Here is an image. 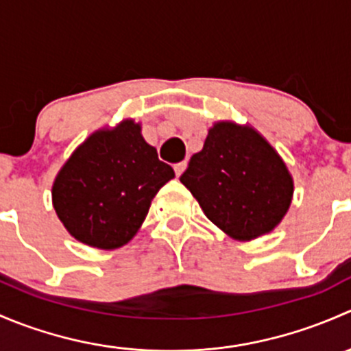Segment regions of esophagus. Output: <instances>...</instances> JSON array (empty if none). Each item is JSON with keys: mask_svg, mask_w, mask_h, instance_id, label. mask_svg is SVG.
<instances>
[{"mask_svg": "<svg viewBox=\"0 0 351 351\" xmlns=\"http://www.w3.org/2000/svg\"><path fill=\"white\" fill-rule=\"evenodd\" d=\"M186 165H189V162H186V161H182V162H176V165L173 166V168H175L176 176H180V175H182L183 171H185V169H186Z\"/></svg>", "mask_w": 351, "mask_h": 351, "instance_id": "34e87169", "label": "esophagus"}]
</instances>
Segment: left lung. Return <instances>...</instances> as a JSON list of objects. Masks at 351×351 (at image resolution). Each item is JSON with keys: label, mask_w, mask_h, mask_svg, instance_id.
<instances>
[{"label": "left lung", "mask_w": 351, "mask_h": 351, "mask_svg": "<svg viewBox=\"0 0 351 351\" xmlns=\"http://www.w3.org/2000/svg\"><path fill=\"white\" fill-rule=\"evenodd\" d=\"M180 182L204 214L234 239L270 232L289 210L293 183L285 162L251 127L219 122Z\"/></svg>", "instance_id": "obj_1"}]
</instances>
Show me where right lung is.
<instances>
[{
	"instance_id": "right-lung-1",
	"label": "right lung",
	"mask_w": 351,
	"mask_h": 351,
	"mask_svg": "<svg viewBox=\"0 0 351 351\" xmlns=\"http://www.w3.org/2000/svg\"><path fill=\"white\" fill-rule=\"evenodd\" d=\"M175 178L125 120L113 130L88 137L67 159L52 186V202L64 228L77 241L113 250L132 239L149 212L151 200Z\"/></svg>"
}]
</instances>
